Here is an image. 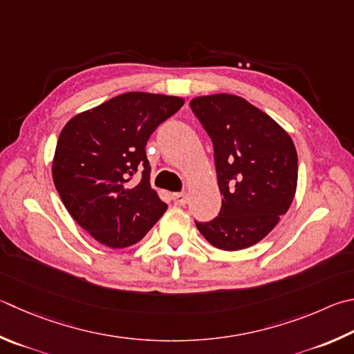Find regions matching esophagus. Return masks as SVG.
<instances>
[{"mask_svg":"<svg viewBox=\"0 0 354 354\" xmlns=\"http://www.w3.org/2000/svg\"><path fill=\"white\" fill-rule=\"evenodd\" d=\"M173 198V203H175L176 205H184L187 204V194H184V192H179V194H173L171 195Z\"/></svg>","mask_w":354,"mask_h":354,"instance_id":"obj_1","label":"esophagus"}]
</instances>
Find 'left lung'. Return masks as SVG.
<instances>
[{
	"label": "left lung",
	"instance_id": "left-lung-1",
	"mask_svg": "<svg viewBox=\"0 0 354 354\" xmlns=\"http://www.w3.org/2000/svg\"><path fill=\"white\" fill-rule=\"evenodd\" d=\"M190 108L214 144L221 210L196 227L212 246L246 249L277 226L297 189V151L272 118L234 94L201 95Z\"/></svg>",
	"mask_w": 354,
	"mask_h": 354
}]
</instances>
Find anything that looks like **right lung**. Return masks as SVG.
I'll return each instance as SVG.
<instances>
[{
  "label": "right lung",
  "instance_id": "obj_1",
  "mask_svg": "<svg viewBox=\"0 0 354 354\" xmlns=\"http://www.w3.org/2000/svg\"><path fill=\"white\" fill-rule=\"evenodd\" d=\"M184 105L176 95L125 93L74 115L57 140L53 178L69 215L94 240L120 249L140 241L167 204L150 187L145 145ZM143 178L129 184L134 172Z\"/></svg>",
  "mask_w": 354,
  "mask_h": 354
}]
</instances>
